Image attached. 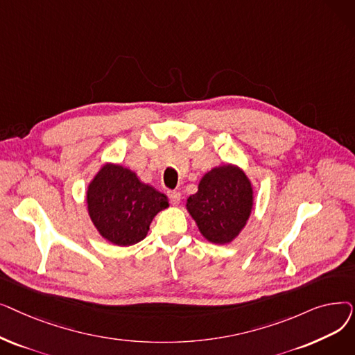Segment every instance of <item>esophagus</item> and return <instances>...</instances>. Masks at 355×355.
Returning <instances> with one entry per match:
<instances>
[{
  "label": "esophagus",
  "instance_id": "esophagus-1",
  "mask_svg": "<svg viewBox=\"0 0 355 355\" xmlns=\"http://www.w3.org/2000/svg\"><path fill=\"white\" fill-rule=\"evenodd\" d=\"M168 197H170V201L173 206H177V204H180V201H181V193H178V191H170L168 193Z\"/></svg>",
  "mask_w": 355,
  "mask_h": 355
}]
</instances>
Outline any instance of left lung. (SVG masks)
<instances>
[{"instance_id":"obj_1","label":"left lung","mask_w":355,"mask_h":355,"mask_svg":"<svg viewBox=\"0 0 355 355\" xmlns=\"http://www.w3.org/2000/svg\"><path fill=\"white\" fill-rule=\"evenodd\" d=\"M253 204V185L246 173L239 165L221 164L201 177L185 209L204 239L229 245L246 227Z\"/></svg>"}]
</instances>
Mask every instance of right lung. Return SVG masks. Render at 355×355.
Instances as JSON below:
<instances>
[{"label": "right lung", "mask_w": 355, "mask_h": 355, "mask_svg": "<svg viewBox=\"0 0 355 355\" xmlns=\"http://www.w3.org/2000/svg\"><path fill=\"white\" fill-rule=\"evenodd\" d=\"M89 217L109 243L126 248L144 240L154 217L170 206L166 196L115 162H106L86 190Z\"/></svg>", "instance_id": "right-lung-1"}]
</instances>
